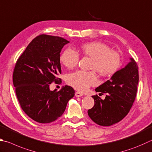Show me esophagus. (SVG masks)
Wrapping results in <instances>:
<instances>
[{
	"instance_id": "1",
	"label": "esophagus",
	"mask_w": 152,
	"mask_h": 152,
	"mask_svg": "<svg viewBox=\"0 0 152 152\" xmlns=\"http://www.w3.org/2000/svg\"><path fill=\"white\" fill-rule=\"evenodd\" d=\"M75 96H76V97L79 98V97H81V96H83V94H82V93L79 92H76L75 93Z\"/></svg>"
}]
</instances>
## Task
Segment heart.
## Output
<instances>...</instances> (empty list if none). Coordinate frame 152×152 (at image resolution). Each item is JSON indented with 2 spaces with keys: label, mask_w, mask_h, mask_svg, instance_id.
<instances>
[{
  "label": "heart",
  "mask_w": 152,
  "mask_h": 152,
  "mask_svg": "<svg viewBox=\"0 0 152 152\" xmlns=\"http://www.w3.org/2000/svg\"><path fill=\"white\" fill-rule=\"evenodd\" d=\"M82 50L86 56L92 58L90 68L94 70H77L67 76V83L80 92H85L92 86L98 84L96 71L103 76H110L116 73L121 66V56L118 52L112 50L108 45L101 42H88L82 46ZM79 52L68 47L60 57V62L68 68H73L80 60Z\"/></svg>",
  "instance_id": "b5f03b06"
}]
</instances>
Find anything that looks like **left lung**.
<instances>
[{"label": "left lung", "mask_w": 152, "mask_h": 152, "mask_svg": "<svg viewBox=\"0 0 152 152\" xmlns=\"http://www.w3.org/2000/svg\"><path fill=\"white\" fill-rule=\"evenodd\" d=\"M128 65L118 70L108 80L95 90L100 95L106 94L104 100L92 96L94 106L88 114L100 126H110L119 122L128 114L136 97L139 72L137 63L130 58Z\"/></svg>", "instance_id": "obj_1"}]
</instances>
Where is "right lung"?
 Listing matches in <instances>:
<instances>
[{"label":"right lung","instance_id":"right-lung-1","mask_svg":"<svg viewBox=\"0 0 152 152\" xmlns=\"http://www.w3.org/2000/svg\"><path fill=\"white\" fill-rule=\"evenodd\" d=\"M69 41L60 37L40 34L33 39L16 62L12 80L21 108L38 123L54 122L65 111L75 91L65 86L50 90L52 82L61 83L60 52Z\"/></svg>","mask_w":152,"mask_h":152}]
</instances>
